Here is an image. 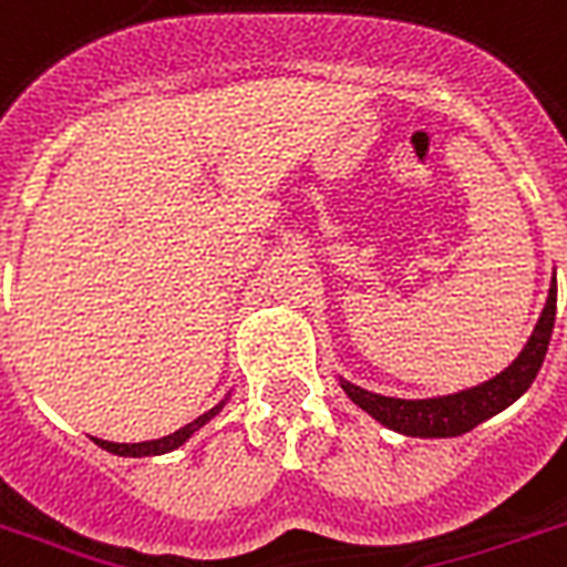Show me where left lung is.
<instances>
[{
  "label": "left lung",
  "mask_w": 567,
  "mask_h": 567,
  "mask_svg": "<svg viewBox=\"0 0 567 567\" xmlns=\"http://www.w3.org/2000/svg\"><path fill=\"white\" fill-rule=\"evenodd\" d=\"M553 321H556V282H553L542 318L535 323L533 339L526 341L520 357L503 374H496L494 380H487V383L475 389H466V392H457V395L427 401L386 399V395H374V392L353 386L348 380H341V389L348 392V399L353 404H360L378 422L389 425L392 431L408 434V437H457V434L473 431L485 419L508 408L512 401L520 399L526 389L533 386L535 374H538L544 357H547Z\"/></svg>",
  "instance_id": "8db88e82"
}]
</instances>
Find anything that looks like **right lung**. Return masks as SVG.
Returning <instances> with one entry per match:
<instances>
[{
	"label": "right lung",
	"instance_id": "1",
	"mask_svg": "<svg viewBox=\"0 0 567 567\" xmlns=\"http://www.w3.org/2000/svg\"><path fill=\"white\" fill-rule=\"evenodd\" d=\"M226 404V401H223ZM223 404H216L214 410H207V413H202L198 419H193L189 425H184L181 431H175V434H168V437H159V440H148V443H106V440H97L94 437V443L101 449H106V452H112V455H127V457H142V455H163V452H172V449H178L181 443H187L193 434H196L198 427L205 425L207 419L214 416V413H219V408Z\"/></svg>",
	"mask_w": 567,
	"mask_h": 567
}]
</instances>
